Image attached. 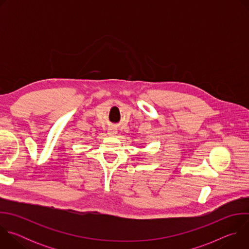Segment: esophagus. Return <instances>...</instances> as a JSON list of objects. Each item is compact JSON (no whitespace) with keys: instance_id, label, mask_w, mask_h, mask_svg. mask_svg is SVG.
Returning a JSON list of instances; mask_svg holds the SVG:
<instances>
[{"instance_id":"1","label":"esophagus","mask_w":249,"mask_h":249,"mask_svg":"<svg viewBox=\"0 0 249 249\" xmlns=\"http://www.w3.org/2000/svg\"><path fill=\"white\" fill-rule=\"evenodd\" d=\"M117 133V131H116V129H113V128H111V129H109V131H108V134L110 135V136H114L115 134Z\"/></svg>"}]
</instances>
